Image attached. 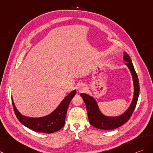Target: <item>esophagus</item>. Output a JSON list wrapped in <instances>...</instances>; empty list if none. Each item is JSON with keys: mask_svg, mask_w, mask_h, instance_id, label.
I'll use <instances>...</instances> for the list:
<instances>
[{"mask_svg": "<svg viewBox=\"0 0 153 153\" xmlns=\"http://www.w3.org/2000/svg\"><path fill=\"white\" fill-rule=\"evenodd\" d=\"M87 89V87H85V85H80L79 87H78V91L79 93H83V92L85 91Z\"/></svg>", "mask_w": 153, "mask_h": 153, "instance_id": "esophagus-1", "label": "esophagus"}]
</instances>
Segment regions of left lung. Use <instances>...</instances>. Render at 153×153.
I'll list each match as a JSON object with an SVG mask.
<instances>
[{
	"mask_svg": "<svg viewBox=\"0 0 153 153\" xmlns=\"http://www.w3.org/2000/svg\"><path fill=\"white\" fill-rule=\"evenodd\" d=\"M123 60L126 62L125 65L128 68L132 74L134 84V95L130 106L121 115L115 117L105 115L100 111L98 103L93 97L86 93H81L80 94L86 105L89 123L92 126L97 128L111 130L119 128L129 120L136 108L140 94L139 80L132 60L126 52H124Z\"/></svg>",
	"mask_w": 153,
	"mask_h": 153,
	"instance_id": "left-lung-1",
	"label": "left lung"
}]
</instances>
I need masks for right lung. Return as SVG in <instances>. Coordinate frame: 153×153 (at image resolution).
<instances>
[{
	"label": "right lung",
	"mask_w": 153,
	"mask_h": 153,
	"mask_svg": "<svg viewBox=\"0 0 153 153\" xmlns=\"http://www.w3.org/2000/svg\"><path fill=\"white\" fill-rule=\"evenodd\" d=\"M76 93V89L71 91L64 98L54 111L48 115L41 117H30L22 115L16 107L12 98L14 112L21 123L35 132L47 134L57 132L65 125L68 105Z\"/></svg>",
	"instance_id": "right-lung-1"
}]
</instances>
